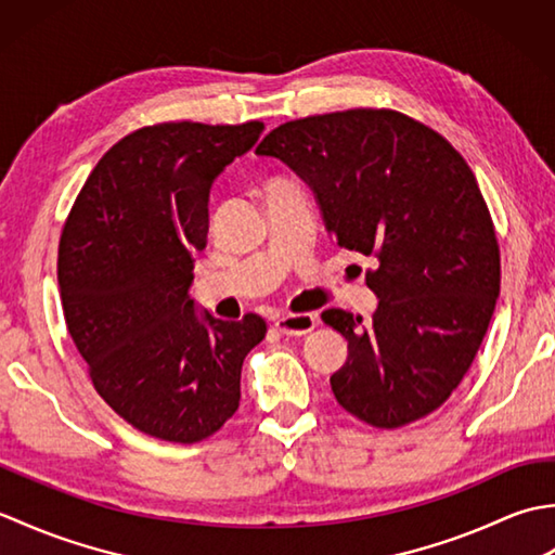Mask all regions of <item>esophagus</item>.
Instances as JSON below:
<instances>
[{
    "label": "esophagus",
    "mask_w": 555,
    "mask_h": 555,
    "mask_svg": "<svg viewBox=\"0 0 555 555\" xmlns=\"http://www.w3.org/2000/svg\"><path fill=\"white\" fill-rule=\"evenodd\" d=\"M317 324V317L312 312H298V314H279L274 320L276 332L286 334V336H302V334H310Z\"/></svg>",
    "instance_id": "obj_1"
}]
</instances>
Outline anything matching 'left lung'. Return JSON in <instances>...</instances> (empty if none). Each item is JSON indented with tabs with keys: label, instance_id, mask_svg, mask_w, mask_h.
Masks as SVG:
<instances>
[{
	"label": "left lung",
	"instance_id": "8db88e82",
	"mask_svg": "<svg viewBox=\"0 0 555 555\" xmlns=\"http://www.w3.org/2000/svg\"><path fill=\"white\" fill-rule=\"evenodd\" d=\"M257 155L310 183L338 247L374 257L364 281L379 308H332L348 340L332 374L338 405L376 429L439 410L487 336L501 291V250L473 169L434 128L396 109L358 107L286 121Z\"/></svg>",
	"mask_w": 555,
	"mask_h": 555
}]
</instances>
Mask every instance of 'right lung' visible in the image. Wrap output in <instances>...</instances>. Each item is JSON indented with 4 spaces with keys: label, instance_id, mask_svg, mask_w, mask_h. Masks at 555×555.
<instances>
[{
    "label": "right lung",
    "instance_id": "obj_1",
    "mask_svg": "<svg viewBox=\"0 0 555 555\" xmlns=\"http://www.w3.org/2000/svg\"><path fill=\"white\" fill-rule=\"evenodd\" d=\"M262 121H164L104 152L59 241L68 336L95 391L147 436L197 443L241 403L243 360L267 322L195 314L188 296L207 247L209 188L250 150Z\"/></svg>",
    "mask_w": 555,
    "mask_h": 555
}]
</instances>
